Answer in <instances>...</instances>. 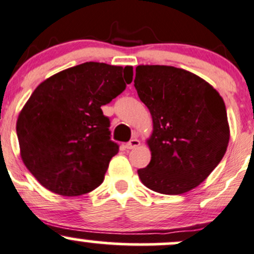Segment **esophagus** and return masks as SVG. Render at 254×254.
Masks as SVG:
<instances>
[{
    "label": "esophagus",
    "instance_id": "esophagus-1",
    "mask_svg": "<svg viewBox=\"0 0 254 254\" xmlns=\"http://www.w3.org/2000/svg\"><path fill=\"white\" fill-rule=\"evenodd\" d=\"M139 145H140V141H139V139L133 138V139H130L129 143L126 144V148L127 149H135V148H138Z\"/></svg>",
    "mask_w": 254,
    "mask_h": 254
}]
</instances>
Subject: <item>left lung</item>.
<instances>
[{"mask_svg": "<svg viewBox=\"0 0 254 254\" xmlns=\"http://www.w3.org/2000/svg\"><path fill=\"white\" fill-rule=\"evenodd\" d=\"M134 87L152 117L146 140L151 160L141 183L165 195L202 183L224 156L230 139L223 98L195 73L168 65H138Z\"/></svg>", "mask_w": 254, "mask_h": 254, "instance_id": "obj_1", "label": "left lung"}]
</instances>
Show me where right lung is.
Here are the masks:
<instances>
[{
  "label": "right lung",
  "mask_w": 254,
  "mask_h": 254,
  "mask_svg": "<svg viewBox=\"0 0 254 254\" xmlns=\"http://www.w3.org/2000/svg\"><path fill=\"white\" fill-rule=\"evenodd\" d=\"M133 80L132 66L87 62L41 82L19 113L20 156L46 189L78 196L99 187L119 152L102 106Z\"/></svg>",
  "instance_id": "right-lung-1"
}]
</instances>
